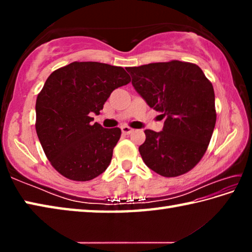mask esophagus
<instances>
[{
	"label": "esophagus",
	"instance_id": "1",
	"mask_svg": "<svg viewBox=\"0 0 252 252\" xmlns=\"http://www.w3.org/2000/svg\"><path fill=\"white\" fill-rule=\"evenodd\" d=\"M121 130H122L123 134H130V133H132V132H133V129H131V127L127 126H122Z\"/></svg>",
	"mask_w": 252,
	"mask_h": 252
}]
</instances>
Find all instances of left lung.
<instances>
[{
  "label": "left lung",
  "instance_id": "left-lung-1",
  "mask_svg": "<svg viewBox=\"0 0 252 252\" xmlns=\"http://www.w3.org/2000/svg\"><path fill=\"white\" fill-rule=\"evenodd\" d=\"M136 92L165 117L163 130H146L142 160L162 177L182 176L206 153L216 126L212 83L190 62L172 60L127 67Z\"/></svg>",
  "mask_w": 252,
  "mask_h": 252
}]
</instances>
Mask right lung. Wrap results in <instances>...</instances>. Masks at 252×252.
I'll return each instance as SVG.
<instances>
[{
	"label": "right lung",
	"mask_w": 252,
	"mask_h": 252,
	"mask_svg": "<svg viewBox=\"0 0 252 252\" xmlns=\"http://www.w3.org/2000/svg\"><path fill=\"white\" fill-rule=\"evenodd\" d=\"M130 75L121 66L72 62L53 71L36 97L35 129L46 158L63 177L89 181L103 173L121 136L120 127L91 125Z\"/></svg>",
	"instance_id": "add662e5"
}]
</instances>
